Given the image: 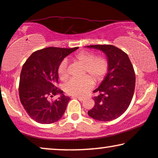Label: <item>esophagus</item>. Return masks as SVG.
<instances>
[{"instance_id": "esophagus-1", "label": "esophagus", "mask_w": 158, "mask_h": 158, "mask_svg": "<svg viewBox=\"0 0 158 158\" xmlns=\"http://www.w3.org/2000/svg\"><path fill=\"white\" fill-rule=\"evenodd\" d=\"M72 98H77V99L81 101V102H82V101H84V99H85V98L81 97V96H73V97H72Z\"/></svg>"}]
</instances>
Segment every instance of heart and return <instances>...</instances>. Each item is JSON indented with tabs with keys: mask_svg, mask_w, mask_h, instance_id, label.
I'll return each mask as SVG.
<instances>
[{
	"mask_svg": "<svg viewBox=\"0 0 158 158\" xmlns=\"http://www.w3.org/2000/svg\"><path fill=\"white\" fill-rule=\"evenodd\" d=\"M73 59L84 65L83 74L87 73L90 76L85 75L70 79L64 85V90L71 96H84L94 86V80L95 82H101L106 77L109 69V60L104 55L96 56L95 53L89 51H81L74 55ZM67 66L66 60H62L58 65L57 74L61 80L67 79Z\"/></svg>",
	"mask_w": 158,
	"mask_h": 158,
	"instance_id": "1",
	"label": "heart"
}]
</instances>
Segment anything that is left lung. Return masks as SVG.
I'll list each match as a JSON object with an SVG mask.
<instances>
[{
    "mask_svg": "<svg viewBox=\"0 0 158 158\" xmlns=\"http://www.w3.org/2000/svg\"><path fill=\"white\" fill-rule=\"evenodd\" d=\"M102 51L109 60V69L99 87L94 91L95 105L87 112L99 121H110L121 116L129 107L135 87V73L124 51L112 45H88Z\"/></svg>",
    "mask_w": 158,
    "mask_h": 158,
    "instance_id": "left-lung-1",
    "label": "left lung"
}]
</instances>
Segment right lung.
I'll list each match as a JSON object with an SVG mask.
<instances>
[{"label":"right lung","instance_id":"obj_1","mask_svg":"<svg viewBox=\"0 0 158 158\" xmlns=\"http://www.w3.org/2000/svg\"><path fill=\"white\" fill-rule=\"evenodd\" d=\"M78 49L48 47L36 51L23 64L19 83V96L28 115L38 123L48 124L60 120L71 98L56 87L57 68L65 56ZM61 94L54 101L50 98Z\"/></svg>","mask_w":158,"mask_h":158}]
</instances>
